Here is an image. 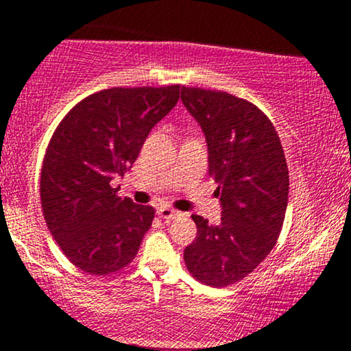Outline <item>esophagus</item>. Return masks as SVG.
<instances>
[{"label":"esophagus","mask_w":351,"mask_h":351,"mask_svg":"<svg viewBox=\"0 0 351 351\" xmlns=\"http://www.w3.org/2000/svg\"><path fill=\"white\" fill-rule=\"evenodd\" d=\"M156 213H158V216L162 217V219H167V221H173V219H176V217L181 216L180 211H176V209L168 208V206L158 208V211Z\"/></svg>","instance_id":"obj_1"}]
</instances>
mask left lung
I'll return each mask as SVG.
<instances>
[{
	"label": "left lung",
	"mask_w": 351,
	"mask_h": 351,
	"mask_svg": "<svg viewBox=\"0 0 351 351\" xmlns=\"http://www.w3.org/2000/svg\"><path fill=\"white\" fill-rule=\"evenodd\" d=\"M181 100L208 143L221 223L193 215L196 239L184 264L196 280L226 287L251 274L276 245L289 198V168L276 127L261 108L221 90L183 87Z\"/></svg>",
	"instance_id": "left-lung-1"
}]
</instances>
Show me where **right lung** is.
I'll return each instance as SVG.
<instances>
[{"label":"right lung","mask_w":351,"mask_h":351,"mask_svg":"<svg viewBox=\"0 0 351 351\" xmlns=\"http://www.w3.org/2000/svg\"><path fill=\"white\" fill-rule=\"evenodd\" d=\"M178 99L180 86L106 88L72 107L52 134L41 170L44 219L84 272L107 276L135 259L155 209L120 198L110 183Z\"/></svg>","instance_id":"add662e5"}]
</instances>
